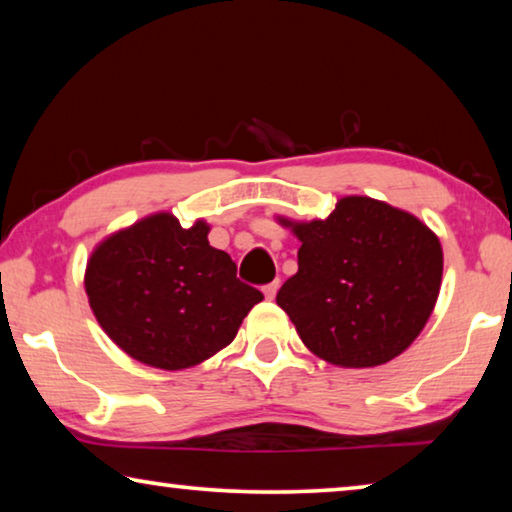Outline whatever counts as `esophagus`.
I'll return each instance as SVG.
<instances>
[{
  "mask_svg": "<svg viewBox=\"0 0 512 512\" xmlns=\"http://www.w3.org/2000/svg\"><path fill=\"white\" fill-rule=\"evenodd\" d=\"M278 287H280V280H273V282H269V285H264V296H266V299H276Z\"/></svg>",
  "mask_w": 512,
  "mask_h": 512,
  "instance_id": "esophagus-1",
  "label": "esophagus"
}]
</instances>
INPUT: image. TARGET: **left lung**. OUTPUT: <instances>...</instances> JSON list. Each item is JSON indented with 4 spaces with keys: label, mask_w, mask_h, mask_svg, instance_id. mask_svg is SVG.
I'll list each match as a JSON object with an SVG mask.
<instances>
[{
    "label": "left lung",
    "mask_w": 512,
    "mask_h": 512,
    "mask_svg": "<svg viewBox=\"0 0 512 512\" xmlns=\"http://www.w3.org/2000/svg\"><path fill=\"white\" fill-rule=\"evenodd\" d=\"M276 220L301 241L299 271L276 301L312 354L375 368L421 335L444 276L439 236L423 220L365 195L340 197L329 218Z\"/></svg>",
    "instance_id": "8db88e82"
}]
</instances>
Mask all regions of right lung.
<instances>
[{"label": "right lung", "instance_id": "1", "mask_svg": "<svg viewBox=\"0 0 512 512\" xmlns=\"http://www.w3.org/2000/svg\"><path fill=\"white\" fill-rule=\"evenodd\" d=\"M211 225L181 227L170 211L121 227L91 250L85 292L96 322L121 352L158 370H186L225 349L264 299L236 278Z\"/></svg>", "mask_w": 512, "mask_h": 512}]
</instances>
